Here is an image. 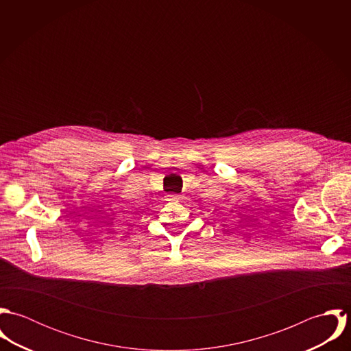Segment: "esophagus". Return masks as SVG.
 Wrapping results in <instances>:
<instances>
[{"instance_id":"1","label":"esophagus","mask_w":351,"mask_h":351,"mask_svg":"<svg viewBox=\"0 0 351 351\" xmlns=\"http://www.w3.org/2000/svg\"><path fill=\"white\" fill-rule=\"evenodd\" d=\"M170 201H181V197L177 195H173V196H170Z\"/></svg>"}]
</instances>
